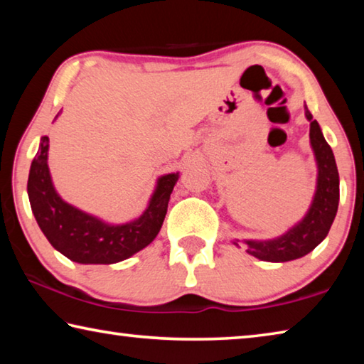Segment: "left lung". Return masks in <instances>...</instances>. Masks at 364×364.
Instances as JSON below:
<instances>
[{
    "mask_svg": "<svg viewBox=\"0 0 364 364\" xmlns=\"http://www.w3.org/2000/svg\"><path fill=\"white\" fill-rule=\"evenodd\" d=\"M305 115L310 120V143L318 165L316 193L304 220L292 226L279 237L268 241H244L247 254L263 262H291L316 247L328 236L338 207V171L334 154L324 139L318 122L305 106ZM239 241L234 244L237 245Z\"/></svg>",
    "mask_w": 364,
    "mask_h": 364,
    "instance_id": "left-lung-1",
    "label": "left lung"
}]
</instances>
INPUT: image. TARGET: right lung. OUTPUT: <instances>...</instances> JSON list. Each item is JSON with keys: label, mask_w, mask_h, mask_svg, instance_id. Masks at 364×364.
<instances>
[{"label": "right lung", "mask_w": 364, "mask_h": 364, "mask_svg": "<svg viewBox=\"0 0 364 364\" xmlns=\"http://www.w3.org/2000/svg\"><path fill=\"white\" fill-rule=\"evenodd\" d=\"M48 147L49 138L43 136L30 167L27 193L36 223L54 249L77 263L110 264L130 258L156 239L178 173L159 178L149 205L139 218L109 225L60 199L49 175Z\"/></svg>", "instance_id": "add662e5"}]
</instances>
